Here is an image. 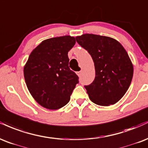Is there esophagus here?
Returning a JSON list of instances; mask_svg holds the SVG:
<instances>
[{
  "mask_svg": "<svg viewBox=\"0 0 148 148\" xmlns=\"http://www.w3.org/2000/svg\"><path fill=\"white\" fill-rule=\"evenodd\" d=\"M76 74H77L78 76H80L81 74H82V71H77V72H76Z\"/></svg>",
  "mask_w": 148,
  "mask_h": 148,
  "instance_id": "1",
  "label": "esophagus"
}]
</instances>
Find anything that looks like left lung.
Instances as JSON below:
<instances>
[{"label": "left lung", "mask_w": 148, "mask_h": 148, "mask_svg": "<svg viewBox=\"0 0 148 148\" xmlns=\"http://www.w3.org/2000/svg\"><path fill=\"white\" fill-rule=\"evenodd\" d=\"M75 39L94 62V80L84 86L90 100L100 106L114 105L125 94L133 77V64L125 49L109 36L84 34Z\"/></svg>", "instance_id": "obj_1"}]
</instances>
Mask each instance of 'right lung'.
<instances>
[{
	"label": "right lung",
	"instance_id": "right-lung-1",
	"mask_svg": "<svg viewBox=\"0 0 148 148\" xmlns=\"http://www.w3.org/2000/svg\"><path fill=\"white\" fill-rule=\"evenodd\" d=\"M75 43L73 36L50 38L29 55L23 69L25 83L32 96L44 108L56 110L65 106L79 82L78 76L69 67L68 53Z\"/></svg>",
	"mask_w": 148,
	"mask_h": 148
}]
</instances>
